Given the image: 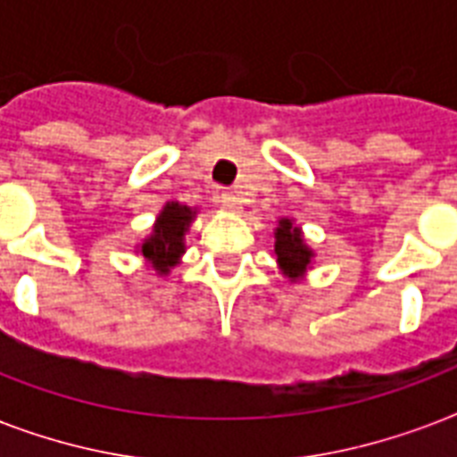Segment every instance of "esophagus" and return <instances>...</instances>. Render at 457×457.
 <instances>
[{"label": "esophagus", "mask_w": 457, "mask_h": 457, "mask_svg": "<svg viewBox=\"0 0 457 457\" xmlns=\"http://www.w3.org/2000/svg\"><path fill=\"white\" fill-rule=\"evenodd\" d=\"M220 204L225 208H239V196L235 192H222L220 194Z\"/></svg>", "instance_id": "obj_1"}]
</instances>
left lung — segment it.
Instances as JSON below:
<instances>
[{
	"mask_svg": "<svg viewBox=\"0 0 457 457\" xmlns=\"http://www.w3.org/2000/svg\"><path fill=\"white\" fill-rule=\"evenodd\" d=\"M275 253H278L279 268L289 275V278H299L305 270V265L311 263V251L305 249L303 239H301L299 228H294L292 220H279V228L275 232Z\"/></svg>",
	"mask_w": 457,
	"mask_h": 457,
	"instance_id": "left-lung-1",
	"label": "left lung"
}]
</instances>
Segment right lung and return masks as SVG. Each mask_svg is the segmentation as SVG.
I'll return each instance as SVG.
<instances>
[{"instance_id": "right-lung-1", "label": "right lung", "mask_w": 457, "mask_h": 457, "mask_svg": "<svg viewBox=\"0 0 457 457\" xmlns=\"http://www.w3.org/2000/svg\"><path fill=\"white\" fill-rule=\"evenodd\" d=\"M194 218V211L189 206H182V204H168L163 208V213L158 215L156 228H154V235L142 244V253L145 258H149L161 275L170 270L172 265L178 263L179 253L185 251V237L187 228Z\"/></svg>"}]
</instances>
